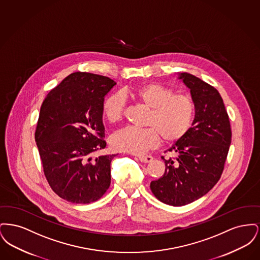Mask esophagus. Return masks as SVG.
<instances>
[{"mask_svg": "<svg viewBox=\"0 0 260 260\" xmlns=\"http://www.w3.org/2000/svg\"><path fill=\"white\" fill-rule=\"evenodd\" d=\"M138 159H139V161H142V162H151L153 161L152 156H139Z\"/></svg>", "mask_w": 260, "mask_h": 260, "instance_id": "esophagus-1", "label": "esophagus"}]
</instances>
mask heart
Instances as JSON below:
<instances>
[{"label": "heart", "mask_w": 260, "mask_h": 260, "mask_svg": "<svg viewBox=\"0 0 260 260\" xmlns=\"http://www.w3.org/2000/svg\"><path fill=\"white\" fill-rule=\"evenodd\" d=\"M150 113L146 128L125 127L112 136L111 145L117 151L141 155L158 146L162 140L166 144H174L182 140L191 129L195 116L192 99L176 94L171 87L160 83H149L125 92ZM125 101L119 93H112L102 103L105 119L117 124L124 118Z\"/></svg>", "instance_id": "1"}]
</instances>
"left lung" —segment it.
<instances>
[{"mask_svg": "<svg viewBox=\"0 0 260 260\" xmlns=\"http://www.w3.org/2000/svg\"><path fill=\"white\" fill-rule=\"evenodd\" d=\"M180 79L190 88L195 118L185 137L167 152L176 158L161 159L166 170L150 188L167 205L180 207L206 195L219 180L231 144V125L216 88L189 73Z\"/></svg>", "mask_w": 260, "mask_h": 260, "instance_id": "8db88e82", "label": "left lung"}]
</instances>
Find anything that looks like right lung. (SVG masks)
Masks as SVG:
<instances>
[{"instance_id": "right-lung-1", "label": "right lung", "mask_w": 260, "mask_h": 260, "mask_svg": "<svg viewBox=\"0 0 260 260\" xmlns=\"http://www.w3.org/2000/svg\"><path fill=\"white\" fill-rule=\"evenodd\" d=\"M115 85L108 77L75 72L43 101L35 132L43 171L53 192L68 202H95L110 186L116 155H93L106 147L102 103Z\"/></svg>"}]
</instances>
